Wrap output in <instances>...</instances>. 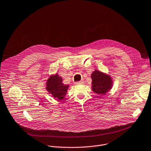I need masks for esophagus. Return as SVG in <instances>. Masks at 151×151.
Segmentation results:
<instances>
[{"mask_svg": "<svg viewBox=\"0 0 151 151\" xmlns=\"http://www.w3.org/2000/svg\"><path fill=\"white\" fill-rule=\"evenodd\" d=\"M84 83V81H79V82H76L75 83L76 84H77V85H79V84H83Z\"/></svg>", "mask_w": 151, "mask_h": 151, "instance_id": "34e87169", "label": "esophagus"}]
</instances>
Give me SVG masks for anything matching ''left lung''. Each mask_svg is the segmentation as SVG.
<instances>
[{
  "mask_svg": "<svg viewBox=\"0 0 151 151\" xmlns=\"http://www.w3.org/2000/svg\"><path fill=\"white\" fill-rule=\"evenodd\" d=\"M92 90L95 93L105 95L113 86L112 78L106 73L95 70L91 74Z\"/></svg>",
  "mask_w": 151,
  "mask_h": 151,
  "instance_id": "left-lung-1",
  "label": "left lung"
}]
</instances>
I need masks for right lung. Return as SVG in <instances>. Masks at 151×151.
<instances>
[{"label": "right lung", "mask_w": 151, "mask_h": 151, "mask_svg": "<svg viewBox=\"0 0 151 151\" xmlns=\"http://www.w3.org/2000/svg\"><path fill=\"white\" fill-rule=\"evenodd\" d=\"M62 78L58 73L50 75L46 83V89L54 98L62 100L69 87V85H65L62 82Z\"/></svg>", "instance_id": "add662e5"}]
</instances>
